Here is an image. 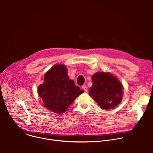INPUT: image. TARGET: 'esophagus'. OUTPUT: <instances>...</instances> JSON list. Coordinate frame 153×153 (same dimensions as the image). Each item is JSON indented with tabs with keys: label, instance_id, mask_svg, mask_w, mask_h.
Segmentation results:
<instances>
[{
	"label": "esophagus",
	"instance_id": "34e87169",
	"mask_svg": "<svg viewBox=\"0 0 153 153\" xmlns=\"http://www.w3.org/2000/svg\"><path fill=\"white\" fill-rule=\"evenodd\" d=\"M82 89L84 90V91L86 92L87 90H88V89H87V87L85 86V85H83L82 86Z\"/></svg>",
	"mask_w": 153,
	"mask_h": 153
}]
</instances>
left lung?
Instances as JSON below:
<instances>
[{
    "mask_svg": "<svg viewBox=\"0 0 153 153\" xmlns=\"http://www.w3.org/2000/svg\"><path fill=\"white\" fill-rule=\"evenodd\" d=\"M92 81L90 95L102 109H113L120 103L123 86L117 78L108 73H97L92 76Z\"/></svg>",
    "mask_w": 153,
    "mask_h": 153,
    "instance_id": "left-lung-1",
    "label": "left lung"
}]
</instances>
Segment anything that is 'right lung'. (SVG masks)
<instances>
[{"label":"right lung","instance_id":"1","mask_svg":"<svg viewBox=\"0 0 153 153\" xmlns=\"http://www.w3.org/2000/svg\"><path fill=\"white\" fill-rule=\"evenodd\" d=\"M66 67L56 64L45 75L43 83L38 88V94L44 106L50 111L62 114L83 90L69 79Z\"/></svg>","mask_w":153,"mask_h":153}]
</instances>
